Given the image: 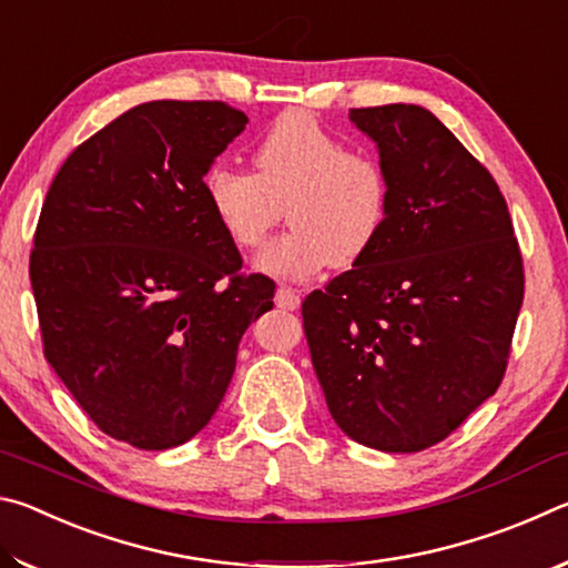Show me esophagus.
I'll return each instance as SVG.
<instances>
[{
    "label": "esophagus",
    "instance_id": "34e87169",
    "mask_svg": "<svg viewBox=\"0 0 568 568\" xmlns=\"http://www.w3.org/2000/svg\"><path fill=\"white\" fill-rule=\"evenodd\" d=\"M275 303L277 307H285V311H295L301 305V291H295L291 285H277Z\"/></svg>",
    "mask_w": 568,
    "mask_h": 568
}]
</instances>
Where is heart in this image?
Masks as SVG:
<instances>
[{
  "label": "heart",
  "instance_id": "b5f03b06",
  "mask_svg": "<svg viewBox=\"0 0 568 568\" xmlns=\"http://www.w3.org/2000/svg\"><path fill=\"white\" fill-rule=\"evenodd\" d=\"M253 175L215 165L203 197L217 227L240 250L271 233L285 205L287 227L255 257L261 273L307 277L323 267H351L368 253L388 217L386 170L351 152L307 112H285L253 148Z\"/></svg>",
  "mask_w": 568,
  "mask_h": 568
}]
</instances>
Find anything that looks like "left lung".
Segmentation results:
<instances>
[{"label":"left lung","instance_id":"obj_1","mask_svg":"<svg viewBox=\"0 0 568 568\" xmlns=\"http://www.w3.org/2000/svg\"><path fill=\"white\" fill-rule=\"evenodd\" d=\"M348 118L378 150L388 217L348 273L305 297V338L343 434L416 454L501 386L521 253L491 172L434 112L383 104Z\"/></svg>","mask_w":568,"mask_h":568}]
</instances>
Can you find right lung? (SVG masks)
Returning <instances> with one entry per match:
<instances>
[{
    "label": "right lung",
    "instance_id": "add662e5",
    "mask_svg": "<svg viewBox=\"0 0 568 568\" xmlns=\"http://www.w3.org/2000/svg\"><path fill=\"white\" fill-rule=\"evenodd\" d=\"M247 118L225 102H145L57 172L30 261L44 355L104 434L142 450L203 430L275 283L243 275L203 178Z\"/></svg>",
    "mask_w": 568,
    "mask_h": 568
}]
</instances>
